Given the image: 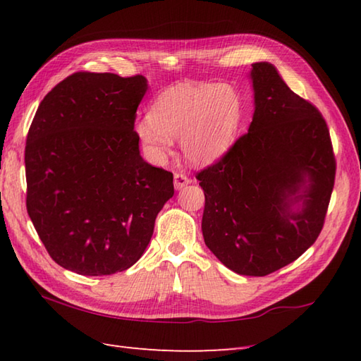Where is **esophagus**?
Instances as JSON below:
<instances>
[{"mask_svg":"<svg viewBox=\"0 0 361 361\" xmlns=\"http://www.w3.org/2000/svg\"><path fill=\"white\" fill-rule=\"evenodd\" d=\"M191 180H190V178L188 176L185 174V173H176L174 174V188L176 190H180V188H183L185 185H188Z\"/></svg>","mask_w":361,"mask_h":361,"instance_id":"34e87169","label":"esophagus"}]
</instances>
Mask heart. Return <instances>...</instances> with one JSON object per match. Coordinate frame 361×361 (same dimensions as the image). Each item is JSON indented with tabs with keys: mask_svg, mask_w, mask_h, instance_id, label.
I'll list each match as a JSON object with an SVG mask.
<instances>
[{
	"mask_svg": "<svg viewBox=\"0 0 361 361\" xmlns=\"http://www.w3.org/2000/svg\"><path fill=\"white\" fill-rule=\"evenodd\" d=\"M241 120V101L231 85L215 82L179 84L160 92L148 118L135 130L154 159H164L173 138H182V151L197 165L212 164L231 148Z\"/></svg>",
	"mask_w": 361,
	"mask_h": 361,
	"instance_id": "b5f03b06",
	"label": "heart"
}]
</instances>
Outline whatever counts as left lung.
I'll list each match as a JSON object with an SVG mask.
<instances>
[{"instance_id": "1", "label": "left lung", "mask_w": 361, "mask_h": 361, "mask_svg": "<svg viewBox=\"0 0 361 361\" xmlns=\"http://www.w3.org/2000/svg\"><path fill=\"white\" fill-rule=\"evenodd\" d=\"M251 78L255 112L249 130L196 179L205 196V245L235 273L262 277L299 259L319 237L336 160L318 107L294 93L268 62L252 63ZM298 199L303 209L291 212Z\"/></svg>"}]
</instances>
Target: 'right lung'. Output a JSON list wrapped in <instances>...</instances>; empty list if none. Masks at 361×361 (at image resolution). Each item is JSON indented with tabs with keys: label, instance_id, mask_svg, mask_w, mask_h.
I'll return each mask as SVG.
<instances>
[{
	"label": "right lung",
	"instance_id": "right-lung-1",
	"mask_svg": "<svg viewBox=\"0 0 361 361\" xmlns=\"http://www.w3.org/2000/svg\"><path fill=\"white\" fill-rule=\"evenodd\" d=\"M142 75L76 71L37 109L25 148L26 209L51 259L82 276L130 268L174 195L173 173L140 156Z\"/></svg>",
	"mask_w": 361,
	"mask_h": 361
}]
</instances>
